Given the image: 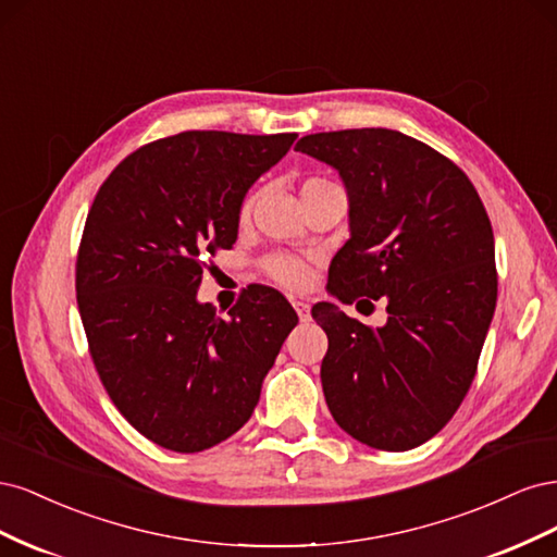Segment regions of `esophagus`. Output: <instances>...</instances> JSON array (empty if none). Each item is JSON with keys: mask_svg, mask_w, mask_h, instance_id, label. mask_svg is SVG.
I'll list each match as a JSON object with an SVG mask.
<instances>
[{"mask_svg": "<svg viewBox=\"0 0 557 557\" xmlns=\"http://www.w3.org/2000/svg\"><path fill=\"white\" fill-rule=\"evenodd\" d=\"M293 307H295V311H297L299 320H305V323H307V320L311 318V307L307 305V301H299V299H295V301H293Z\"/></svg>", "mask_w": 557, "mask_h": 557, "instance_id": "1", "label": "esophagus"}]
</instances>
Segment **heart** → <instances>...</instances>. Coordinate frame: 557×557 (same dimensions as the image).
<instances>
[{
  "label": "heart",
  "instance_id": "obj_1",
  "mask_svg": "<svg viewBox=\"0 0 557 557\" xmlns=\"http://www.w3.org/2000/svg\"><path fill=\"white\" fill-rule=\"evenodd\" d=\"M323 185H332V183H327L323 178H309L305 185H301V193L313 190V188H323ZM252 201H256V197H248L244 201V205H242V218L250 215ZM267 269H269V274H272L274 281L288 285V288H299V285L307 283V269H305V264H301L299 260L278 256V258H272V260L267 262Z\"/></svg>",
  "mask_w": 557,
  "mask_h": 557
}]
</instances>
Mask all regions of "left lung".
<instances>
[{"instance_id": "left-lung-1", "label": "left lung", "mask_w": 557, "mask_h": 557, "mask_svg": "<svg viewBox=\"0 0 557 557\" xmlns=\"http://www.w3.org/2000/svg\"><path fill=\"white\" fill-rule=\"evenodd\" d=\"M295 150L339 172L348 195L350 239L327 290L344 305L385 299L387 311L372 330L332 301L311 309L330 342L320 364L330 413L367 446L416 448L458 411L495 313L483 201L460 166L395 129L307 134Z\"/></svg>"}]
</instances>
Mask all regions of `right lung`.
<instances>
[{
    "instance_id": "add662e5",
    "label": "right lung",
    "mask_w": 557,
    "mask_h": 557,
    "mask_svg": "<svg viewBox=\"0 0 557 557\" xmlns=\"http://www.w3.org/2000/svg\"><path fill=\"white\" fill-rule=\"evenodd\" d=\"M295 132H181L134 150L99 188L76 262V299L109 397L146 440L199 453L242 430L297 325L278 290L218 318L197 290L207 252L232 248L248 188Z\"/></svg>"
}]
</instances>
